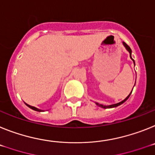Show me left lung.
Masks as SVG:
<instances>
[{"instance_id":"8db88e82","label":"left lung","mask_w":155,"mask_h":155,"mask_svg":"<svg viewBox=\"0 0 155 155\" xmlns=\"http://www.w3.org/2000/svg\"><path fill=\"white\" fill-rule=\"evenodd\" d=\"M123 45H124L125 47H126V49L128 50V51L130 52V58H132V57H131V52H132V51H131V49H130V47H129V46H128L127 44H126L125 42H123ZM132 60H133V61H134V59L132 58ZM134 64H135V62H134ZM131 93H132V92H131ZM131 93H130V94H131ZM130 95H129V96L127 97L126 98V99H125V100H123V101H122L119 102V103L115 104H111V105H109V106H104V105H102V104H98V103H96V104H97V106H99V107H103V108H107V107H109V108H110V107H117V106H118V105H120V104H122V103H124V102L126 101V100H127L128 98L130 97Z\"/></svg>"}]
</instances>
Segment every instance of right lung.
<instances>
[{
	"mask_svg": "<svg viewBox=\"0 0 155 155\" xmlns=\"http://www.w3.org/2000/svg\"><path fill=\"white\" fill-rule=\"evenodd\" d=\"M26 104V105H27L29 107H30L31 109L34 110V111H43L42 110H40V109H38V108H37V107H33V106L29 105V104Z\"/></svg>",
	"mask_w": 155,
	"mask_h": 155,
	"instance_id": "obj_1",
	"label": "right lung"
}]
</instances>
